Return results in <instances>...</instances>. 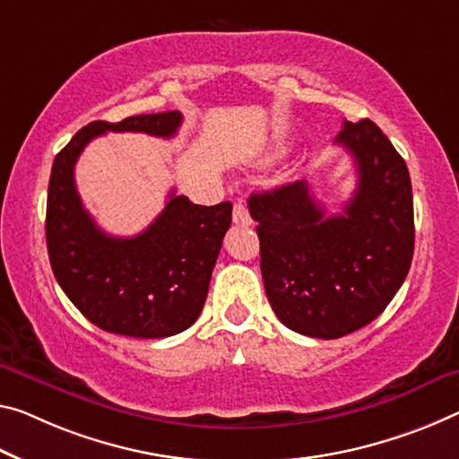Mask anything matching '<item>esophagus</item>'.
<instances>
[{
  "mask_svg": "<svg viewBox=\"0 0 459 459\" xmlns=\"http://www.w3.org/2000/svg\"><path fill=\"white\" fill-rule=\"evenodd\" d=\"M234 223L242 225V228H246V225L252 223V217H250L248 207H246L244 201H238L234 205Z\"/></svg>",
  "mask_w": 459,
  "mask_h": 459,
  "instance_id": "esophagus-1",
  "label": "esophagus"
}]
</instances>
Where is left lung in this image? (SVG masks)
I'll return each instance as SVG.
<instances>
[{"mask_svg": "<svg viewBox=\"0 0 459 459\" xmlns=\"http://www.w3.org/2000/svg\"><path fill=\"white\" fill-rule=\"evenodd\" d=\"M334 141L357 168V188L341 215H326L306 180L248 199L274 314L295 333L326 341L384 312L414 252L406 161L369 118L344 121Z\"/></svg>", "mask_w": 459, "mask_h": 459, "instance_id": "obj_1", "label": "left lung"}]
</instances>
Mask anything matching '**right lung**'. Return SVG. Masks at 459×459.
Here are the masks:
<instances>
[{
	"instance_id": "obj_1",
	"label": "right lung",
	"mask_w": 459,
	"mask_h": 459,
	"mask_svg": "<svg viewBox=\"0 0 459 459\" xmlns=\"http://www.w3.org/2000/svg\"><path fill=\"white\" fill-rule=\"evenodd\" d=\"M180 123L178 110L121 123L94 121L77 131L53 161L45 221L51 269L74 306L107 333L164 338L193 326L231 223V203L195 205L172 190L150 228L133 238H115L83 209L75 161L91 139L108 131L168 139Z\"/></svg>"
}]
</instances>
